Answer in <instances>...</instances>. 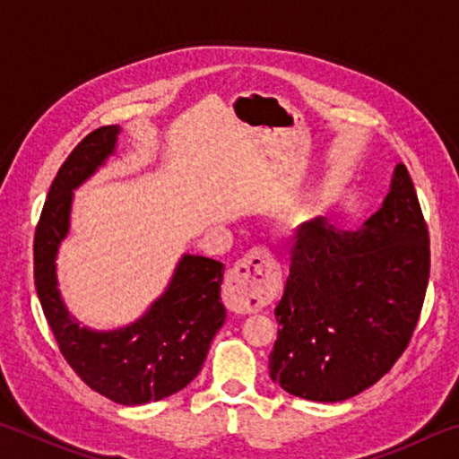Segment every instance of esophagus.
<instances>
[{
    "mask_svg": "<svg viewBox=\"0 0 459 459\" xmlns=\"http://www.w3.org/2000/svg\"><path fill=\"white\" fill-rule=\"evenodd\" d=\"M275 263L267 247H255L240 257L227 275L224 301L237 314L257 312L275 290Z\"/></svg>",
    "mask_w": 459,
    "mask_h": 459,
    "instance_id": "obj_1",
    "label": "esophagus"
}]
</instances>
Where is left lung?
Returning a JSON list of instances; mask_svg holds the SVG:
<instances>
[{
    "label": "left lung",
    "mask_w": 459,
    "mask_h": 459,
    "mask_svg": "<svg viewBox=\"0 0 459 459\" xmlns=\"http://www.w3.org/2000/svg\"><path fill=\"white\" fill-rule=\"evenodd\" d=\"M290 261L269 375L295 397L351 399L393 368L421 316L429 232L407 168H394L391 192L364 229L301 224Z\"/></svg>",
    "instance_id": "left-lung-1"
}]
</instances>
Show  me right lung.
I'll return each mask as SVG.
<instances>
[{
  "label": "right lung",
  "instance_id": "right-lung-1",
  "mask_svg": "<svg viewBox=\"0 0 459 459\" xmlns=\"http://www.w3.org/2000/svg\"><path fill=\"white\" fill-rule=\"evenodd\" d=\"M117 134V126L95 129L60 166L36 224L34 283L60 354L82 383L119 405H143L182 391L200 372L227 317L221 301L224 265L184 255L166 293L127 328L92 332L68 316L54 259L68 232L73 190L113 153Z\"/></svg>",
  "mask_w": 459,
  "mask_h": 459
}]
</instances>
